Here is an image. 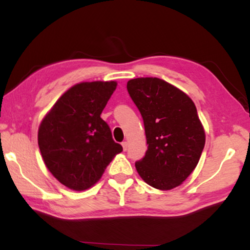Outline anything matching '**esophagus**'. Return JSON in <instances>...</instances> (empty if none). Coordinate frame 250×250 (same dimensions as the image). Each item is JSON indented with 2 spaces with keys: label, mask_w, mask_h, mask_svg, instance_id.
Masks as SVG:
<instances>
[{
  "label": "esophagus",
  "mask_w": 250,
  "mask_h": 250,
  "mask_svg": "<svg viewBox=\"0 0 250 250\" xmlns=\"http://www.w3.org/2000/svg\"><path fill=\"white\" fill-rule=\"evenodd\" d=\"M122 146H123V149H124V151H126V150H127V142L126 141L122 142Z\"/></svg>",
  "instance_id": "obj_1"
}]
</instances>
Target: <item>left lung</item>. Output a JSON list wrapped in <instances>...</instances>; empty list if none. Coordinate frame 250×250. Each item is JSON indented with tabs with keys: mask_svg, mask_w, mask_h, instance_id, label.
<instances>
[{
	"mask_svg": "<svg viewBox=\"0 0 250 250\" xmlns=\"http://www.w3.org/2000/svg\"><path fill=\"white\" fill-rule=\"evenodd\" d=\"M127 91L145 124L148 150L135 163L146 183L159 190L179 187L192 173L205 146V132L193 101L156 77L134 78Z\"/></svg>",
	"mask_w": 250,
	"mask_h": 250,
	"instance_id": "1",
	"label": "left lung"
}]
</instances>
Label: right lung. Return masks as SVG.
<instances>
[{"label": "right lung", "instance_id": "1", "mask_svg": "<svg viewBox=\"0 0 250 250\" xmlns=\"http://www.w3.org/2000/svg\"><path fill=\"white\" fill-rule=\"evenodd\" d=\"M116 82H85L61 95L41 123L39 146L47 169L69 189H88L123 146L100 117Z\"/></svg>", "mask_w": 250, "mask_h": 250}]
</instances>
